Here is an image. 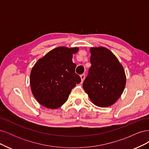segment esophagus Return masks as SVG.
Returning a JSON list of instances; mask_svg holds the SVG:
<instances>
[{
  "label": "esophagus",
  "instance_id": "esophagus-1",
  "mask_svg": "<svg viewBox=\"0 0 149 149\" xmlns=\"http://www.w3.org/2000/svg\"><path fill=\"white\" fill-rule=\"evenodd\" d=\"M80 77H81V82L83 83V81L84 80V78H85V74H81L80 76Z\"/></svg>",
  "mask_w": 149,
  "mask_h": 149
}]
</instances>
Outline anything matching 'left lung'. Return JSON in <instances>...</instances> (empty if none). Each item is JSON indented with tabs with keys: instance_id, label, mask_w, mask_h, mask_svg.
Here are the masks:
<instances>
[{
	"instance_id": "8db88e82",
	"label": "left lung",
	"mask_w": 149,
	"mask_h": 149,
	"mask_svg": "<svg viewBox=\"0 0 149 149\" xmlns=\"http://www.w3.org/2000/svg\"><path fill=\"white\" fill-rule=\"evenodd\" d=\"M89 51L91 66L83 88L94 105L109 107L118 100L124 90V69L109 49L103 47H91Z\"/></svg>"
}]
</instances>
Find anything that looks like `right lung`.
Returning <instances> with one entry per match:
<instances>
[{"instance_id":"1","label":"right lung","mask_w":149,"mask_h":149,"mask_svg":"<svg viewBox=\"0 0 149 149\" xmlns=\"http://www.w3.org/2000/svg\"><path fill=\"white\" fill-rule=\"evenodd\" d=\"M79 48L59 47L53 49L35 63L30 72L31 92L43 106L55 109L68 99L72 89L81 82L75 73L73 55Z\"/></svg>"}]
</instances>
